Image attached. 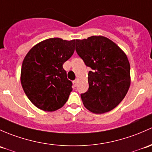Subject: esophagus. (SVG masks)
Segmentation results:
<instances>
[{"label": "esophagus", "mask_w": 152, "mask_h": 152, "mask_svg": "<svg viewBox=\"0 0 152 152\" xmlns=\"http://www.w3.org/2000/svg\"><path fill=\"white\" fill-rule=\"evenodd\" d=\"M77 80H75L73 81V85H74L75 87L77 86Z\"/></svg>", "instance_id": "obj_1"}]
</instances>
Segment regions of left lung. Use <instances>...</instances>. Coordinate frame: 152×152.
Segmentation results:
<instances>
[{
	"label": "left lung",
	"mask_w": 152,
	"mask_h": 152,
	"mask_svg": "<svg viewBox=\"0 0 152 152\" xmlns=\"http://www.w3.org/2000/svg\"><path fill=\"white\" fill-rule=\"evenodd\" d=\"M76 52L91 69L88 75V89L81 94L84 106L94 113L115 108L130 86V65L126 54L106 37L76 40Z\"/></svg>",
	"instance_id": "8db88e82"
}]
</instances>
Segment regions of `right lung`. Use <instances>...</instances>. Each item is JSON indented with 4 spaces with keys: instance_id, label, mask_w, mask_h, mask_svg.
I'll return each instance as SVG.
<instances>
[{
    "instance_id": "add662e5",
    "label": "right lung",
    "mask_w": 152,
    "mask_h": 152,
    "mask_svg": "<svg viewBox=\"0 0 152 152\" xmlns=\"http://www.w3.org/2000/svg\"><path fill=\"white\" fill-rule=\"evenodd\" d=\"M75 40L51 38L31 48L23 60L21 84L37 107L52 112L63 107L72 91L63 64L75 51Z\"/></svg>"
}]
</instances>
